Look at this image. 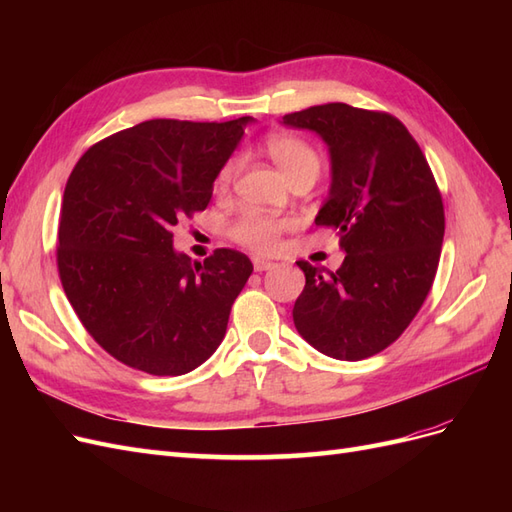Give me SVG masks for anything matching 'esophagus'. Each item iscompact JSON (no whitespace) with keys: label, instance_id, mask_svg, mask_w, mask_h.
Here are the masks:
<instances>
[{"label":"esophagus","instance_id":"obj_1","mask_svg":"<svg viewBox=\"0 0 512 512\" xmlns=\"http://www.w3.org/2000/svg\"><path fill=\"white\" fill-rule=\"evenodd\" d=\"M254 271H269L275 267V262L271 260H265V258H254Z\"/></svg>","mask_w":512,"mask_h":512}]
</instances>
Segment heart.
<instances>
[{"instance_id":"b5f03b06","label":"heart","mask_w":512,"mask_h":512,"mask_svg":"<svg viewBox=\"0 0 512 512\" xmlns=\"http://www.w3.org/2000/svg\"><path fill=\"white\" fill-rule=\"evenodd\" d=\"M265 149L269 153V158L275 162V166L280 168V173L290 181L292 177L303 175V173H312L318 175L320 170V158L312 145H307L305 141L297 136H288V134H271L265 143ZM237 170V160H230L218 175V185L220 188H226L230 183L232 175ZM288 226V220L273 218V215L267 213H258V211H247L241 218L232 224L230 235L235 237L241 245L250 247L254 252H269L277 245V239H280L282 230Z\"/></svg>"}]
</instances>
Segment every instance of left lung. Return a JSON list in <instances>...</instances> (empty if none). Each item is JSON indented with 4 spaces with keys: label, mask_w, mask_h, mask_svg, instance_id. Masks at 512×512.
Listing matches in <instances>:
<instances>
[{
    "label": "left lung",
    "mask_w": 512,
    "mask_h": 512,
    "mask_svg": "<svg viewBox=\"0 0 512 512\" xmlns=\"http://www.w3.org/2000/svg\"><path fill=\"white\" fill-rule=\"evenodd\" d=\"M329 147L331 188L316 215L346 258L337 271L299 260V335L337 361L374 356L408 329L431 290L444 239L442 196L404 123L344 102L282 117Z\"/></svg>",
    "instance_id": "left-lung-1"
}]
</instances>
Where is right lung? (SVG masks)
<instances>
[{
	"instance_id": "obj_1",
	"label": "right lung",
	"mask_w": 512,
	"mask_h": 512,
	"mask_svg": "<svg viewBox=\"0 0 512 512\" xmlns=\"http://www.w3.org/2000/svg\"><path fill=\"white\" fill-rule=\"evenodd\" d=\"M252 121L151 119L76 162L59 213L61 286L87 333L123 365L181 376L222 344L252 262L226 247L192 260L173 247V228L207 209Z\"/></svg>"
}]
</instances>
